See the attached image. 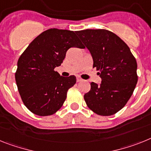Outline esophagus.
<instances>
[{"instance_id": "obj_1", "label": "esophagus", "mask_w": 151, "mask_h": 151, "mask_svg": "<svg viewBox=\"0 0 151 151\" xmlns=\"http://www.w3.org/2000/svg\"><path fill=\"white\" fill-rule=\"evenodd\" d=\"M81 81H83V79H81V77H77V82H81Z\"/></svg>"}]
</instances>
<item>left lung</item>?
Wrapping results in <instances>:
<instances>
[{
    "label": "left lung",
    "mask_w": 151,
    "mask_h": 151,
    "mask_svg": "<svg viewBox=\"0 0 151 151\" xmlns=\"http://www.w3.org/2000/svg\"><path fill=\"white\" fill-rule=\"evenodd\" d=\"M77 33L90 51L93 68L102 79L99 85L90 83V90L84 94L85 102L97 115H113L125 106L135 88V58L126 43L109 30L85 29Z\"/></svg>",
    "instance_id": "8db88e82"
}]
</instances>
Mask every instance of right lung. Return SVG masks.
Masks as SVG:
<instances>
[{"mask_svg":"<svg viewBox=\"0 0 151 151\" xmlns=\"http://www.w3.org/2000/svg\"><path fill=\"white\" fill-rule=\"evenodd\" d=\"M77 31L50 29L34 39L19 57L15 79L24 105L40 116L53 115L65 103L76 77H61L55 68L61 65L67 51L83 46Z\"/></svg>","mask_w":151,"mask_h":151,"instance_id":"obj_1","label":"right lung"}]
</instances>
